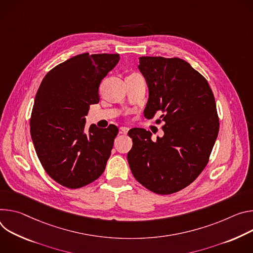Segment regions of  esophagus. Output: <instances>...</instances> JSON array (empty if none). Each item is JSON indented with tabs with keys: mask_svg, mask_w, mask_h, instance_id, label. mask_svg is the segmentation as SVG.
Listing matches in <instances>:
<instances>
[{
	"mask_svg": "<svg viewBox=\"0 0 253 253\" xmlns=\"http://www.w3.org/2000/svg\"><path fill=\"white\" fill-rule=\"evenodd\" d=\"M127 131H128V127L122 126V127L120 128V133H122V134H126Z\"/></svg>",
	"mask_w": 253,
	"mask_h": 253,
	"instance_id": "1",
	"label": "esophagus"
}]
</instances>
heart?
Masks as SVG:
<instances>
[{
  "instance_id": "heart-1",
  "label": "heart",
  "mask_w": 253,
  "mask_h": 253,
  "mask_svg": "<svg viewBox=\"0 0 253 253\" xmlns=\"http://www.w3.org/2000/svg\"><path fill=\"white\" fill-rule=\"evenodd\" d=\"M133 75H137V74H131V75H129V76H133Z\"/></svg>"
}]
</instances>
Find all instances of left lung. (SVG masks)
<instances>
[{
	"label": "left lung",
	"mask_w": 253,
	"mask_h": 253,
	"mask_svg": "<svg viewBox=\"0 0 253 253\" xmlns=\"http://www.w3.org/2000/svg\"><path fill=\"white\" fill-rule=\"evenodd\" d=\"M138 60L149 88L144 116L151 120L162 111L164 135L154 142L150 130L130 129L127 162L147 189L172 194L190 185L208 163L219 131L215 98L207 80L183 59Z\"/></svg>",
	"instance_id": "8db88e82"
}]
</instances>
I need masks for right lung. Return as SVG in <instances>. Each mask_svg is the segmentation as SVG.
I'll list each match as a JSON object with an SVG mask.
<instances>
[{
  "label": "right lung",
  "mask_w": 253,
  "mask_h": 253,
  "mask_svg": "<svg viewBox=\"0 0 253 253\" xmlns=\"http://www.w3.org/2000/svg\"><path fill=\"white\" fill-rule=\"evenodd\" d=\"M120 61V54L82 53L58 64L43 78L30 120L36 154L47 174L76 189L104 171L119 128L91 125L89 105L98 103L101 80Z\"/></svg>",
  "instance_id": "add662e5"
}]
</instances>
